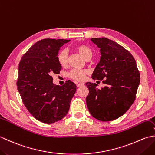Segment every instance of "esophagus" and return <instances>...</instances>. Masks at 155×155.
<instances>
[{"mask_svg": "<svg viewBox=\"0 0 155 155\" xmlns=\"http://www.w3.org/2000/svg\"><path fill=\"white\" fill-rule=\"evenodd\" d=\"M77 85L78 87H83L84 84L83 83H77Z\"/></svg>", "mask_w": 155, "mask_h": 155, "instance_id": "1", "label": "esophagus"}]
</instances>
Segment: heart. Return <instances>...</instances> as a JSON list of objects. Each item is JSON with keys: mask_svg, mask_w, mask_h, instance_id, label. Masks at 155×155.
<instances>
[{"mask_svg": "<svg viewBox=\"0 0 155 155\" xmlns=\"http://www.w3.org/2000/svg\"><path fill=\"white\" fill-rule=\"evenodd\" d=\"M74 48L79 52L85 59H87V60H90L92 56H93V52H92V50L86 45L78 44L75 46ZM68 51L67 49H62V50L58 52V53L57 54V61L62 67H65V66H67V64H68ZM87 73L88 72L86 70L72 69V70H71L68 72V76L69 78H72V79H74L78 81H81L84 79Z\"/></svg>", "mask_w": 155, "mask_h": 155, "instance_id": "obj_1", "label": "heart"}]
</instances>
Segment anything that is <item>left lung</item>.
Masks as SVG:
<instances>
[{"mask_svg":"<svg viewBox=\"0 0 155 155\" xmlns=\"http://www.w3.org/2000/svg\"><path fill=\"white\" fill-rule=\"evenodd\" d=\"M91 40L100 48L101 55L92 78L104 80L106 86L100 90L97 84L86 83L89 91L87 107L94 118L111 121L123 115L134 103L140 73L133 55L121 45L104 37Z\"/></svg>","mask_w":155,"mask_h":155,"instance_id":"1","label":"left lung"}]
</instances>
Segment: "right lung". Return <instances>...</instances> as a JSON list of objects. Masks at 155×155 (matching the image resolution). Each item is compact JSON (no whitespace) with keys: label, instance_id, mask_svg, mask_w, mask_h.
I'll return each mask as SVG.
<instances>
[{"label":"right lung","instance_id":"obj_1","mask_svg":"<svg viewBox=\"0 0 155 155\" xmlns=\"http://www.w3.org/2000/svg\"><path fill=\"white\" fill-rule=\"evenodd\" d=\"M69 41L42 39L28 49L19 62L18 91L29 113L42 123H54L64 118L77 90L70 80L59 86L53 84L51 77L60 72L57 54L62 46Z\"/></svg>","mask_w":155,"mask_h":155}]
</instances>
